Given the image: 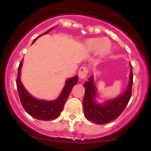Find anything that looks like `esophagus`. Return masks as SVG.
Segmentation results:
<instances>
[{"label": "esophagus", "mask_w": 151, "mask_h": 151, "mask_svg": "<svg viewBox=\"0 0 151 151\" xmlns=\"http://www.w3.org/2000/svg\"><path fill=\"white\" fill-rule=\"evenodd\" d=\"M88 70L86 67H81L79 70V77L81 79H85L87 75Z\"/></svg>", "instance_id": "esophagus-1"}]
</instances>
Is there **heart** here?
<instances>
[{"mask_svg":"<svg viewBox=\"0 0 151 151\" xmlns=\"http://www.w3.org/2000/svg\"><path fill=\"white\" fill-rule=\"evenodd\" d=\"M88 47L92 51H98L99 50L100 53L103 56H106L110 53L111 50V45L109 40L99 38H92L88 40L86 42Z\"/></svg>","mask_w":151,"mask_h":151,"instance_id":"b5f03b06","label":"heart"}]
</instances>
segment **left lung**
Wrapping results in <instances>:
<instances>
[{
  "label": "left lung",
  "mask_w": 151,
  "mask_h": 151,
  "mask_svg": "<svg viewBox=\"0 0 151 151\" xmlns=\"http://www.w3.org/2000/svg\"><path fill=\"white\" fill-rule=\"evenodd\" d=\"M129 65L131 67L129 81L124 92L116 97L105 100L103 103H98L96 99L99 93L94 84L93 75L89 77V81L84 83L85 93L83 99V108L86 119L94 124L103 125L115 120L121 115L129 103L131 96L133 72L132 66L131 64Z\"/></svg>",
  "instance_id": "1"
}]
</instances>
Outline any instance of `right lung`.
Segmentation results:
<instances>
[{"mask_svg":"<svg viewBox=\"0 0 151 151\" xmlns=\"http://www.w3.org/2000/svg\"><path fill=\"white\" fill-rule=\"evenodd\" d=\"M55 27H52L46 32L38 36L37 38L34 40L32 44L35 42L38 37L45 34H47L49 31L53 30ZM22 64H23V59L19 65L18 77H17L16 81L17 89H18V94L22 106L27 111V113L35 119L42 121L55 120V119L60 116V114L63 110L65 102L67 101L69 95L71 92V90L72 89L74 85L77 84L78 76H74V77L69 78L68 79L66 80L65 85L64 86L62 92L60 93V96L56 99L52 100V101L38 99L34 97L27 91V90L25 89L21 82L20 75H21Z\"/></svg>","mask_w":151,"mask_h":151,"instance_id":"1","label":"right lung"}]
</instances>
